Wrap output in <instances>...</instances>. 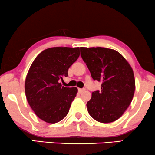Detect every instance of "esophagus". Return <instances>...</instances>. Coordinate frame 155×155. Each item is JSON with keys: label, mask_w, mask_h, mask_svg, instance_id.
<instances>
[{"label": "esophagus", "mask_w": 155, "mask_h": 155, "mask_svg": "<svg viewBox=\"0 0 155 155\" xmlns=\"http://www.w3.org/2000/svg\"><path fill=\"white\" fill-rule=\"evenodd\" d=\"M78 91H79V93H82V92H84L85 91V89H78Z\"/></svg>", "instance_id": "obj_1"}]
</instances>
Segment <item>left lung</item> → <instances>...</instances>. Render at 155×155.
Listing matches in <instances>:
<instances>
[{
    "mask_svg": "<svg viewBox=\"0 0 155 155\" xmlns=\"http://www.w3.org/2000/svg\"><path fill=\"white\" fill-rule=\"evenodd\" d=\"M81 56L94 80L101 82V90L92 92L88 112L101 123L116 121L132 102L135 90L134 72L117 51L102 47H81Z\"/></svg>",
    "mask_w": 155,
    "mask_h": 155,
    "instance_id": "1",
    "label": "left lung"
}]
</instances>
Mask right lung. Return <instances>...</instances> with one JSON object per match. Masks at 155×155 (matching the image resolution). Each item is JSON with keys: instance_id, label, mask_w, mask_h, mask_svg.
I'll use <instances>...</instances> for the list:
<instances>
[{"instance_id": "right-lung-1", "label": "right lung", "mask_w": 155, "mask_h": 155, "mask_svg": "<svg viewBox=\"0 0 155 155\" xmlns=\"http://www.w3.org/2000/svg\"><path fill=\"white\" fill-rule=\"evenodd\" d=\"M79 55V47H53L40 53L31 64L25 78V97L43 121L54 124L68 113L78 89L62 87L59 80L68 76Z\"/></svg>"}]
</instances>
